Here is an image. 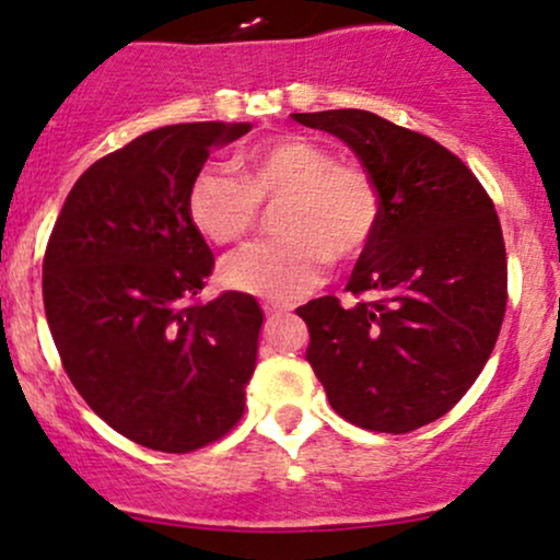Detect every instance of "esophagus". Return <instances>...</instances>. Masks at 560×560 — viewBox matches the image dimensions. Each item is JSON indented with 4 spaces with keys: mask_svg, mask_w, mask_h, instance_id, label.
Listing matches in <instances>:
<instances>
[{
    "mask_svg": "<svg viewBox=\"0 0 560 560\" xmlns=\"http://www.w3.org/2000/svg\"><path fill=\"white\" fill-rule=\"evenodd\" d=\"M289 311H292V307L281 305V302H262V313H266L268 318H276V316H281V313H289Z\"/></svg>",
    "mask_w": 560,
    "mask_h": 560,
    "instance_id": "esophagus-1",
    "label": "esophagus"
}]
</instances>
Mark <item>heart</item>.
Here are the masks:
<instances>
[{
	"label": "heart",
	"instance_id": "obj_1",
	"mask_svg": "<svg viewBox=\"0 0 560 560\" xmlns=\"http://www.w3.org/2000/svg\"><path fill=\"white\" fill-rule=\"evenodd\" d=\"M273 202V229L281 236L223 260V287L268 300L302 298L326 279L331 258H361L382 223L374 178L358 165L337 163L329 147L302 133H281L244 150L236 176L199 171L186 213L205 240L223 247L253 234L260 205Z\"/></svg>",
	"mask_w": 560,
	"mask_h": 560
}]
</instances>
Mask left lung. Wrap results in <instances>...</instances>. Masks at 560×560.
<instances>
[{"mask_svg": "<svg viewBox=\"0 0 560 560\" xmlns=\"http://www.w3.org/2000/svg\"><path fill=\"white\" fill-rule=\"evenodd\" d=\"M294 120L342 139L382 195V223L347 284L376 300L298 307L305 358L342 419L413 432L466 395L498 342L508 266L494 205L453 152L374 113Z\"/></svg>", "mask_w": 560, "mask_h": 560, "instance_id": "obj_1", "label": "left lung"}]
</instances>
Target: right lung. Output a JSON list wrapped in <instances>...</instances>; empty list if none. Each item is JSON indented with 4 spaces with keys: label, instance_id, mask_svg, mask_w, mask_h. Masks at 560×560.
<instances>
[{
    "label": "right lung",
    "instance_id": "right-lung-1",
    "mask_svg": "<svg viewBox=\"0 0 560 560\" xmlns=\"http://www.w3.org/2000/svg\"><path fill=\"white\" fill-rule=\"evenodd\" d=\"M249 124L147 131L81 173L44 255V311L70 382L118 434L191 453L242 419L262 311L226 292L186 197L205 160Z\"/></svg>",
    "mask_w": 560,
    "mask_h": 560
}]
</instances>
